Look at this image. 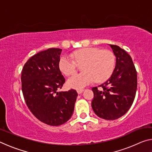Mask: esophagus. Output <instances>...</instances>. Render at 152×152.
Instances as JSON below:
<instances>
[{"instance_id": "obj_1", "label": "esophagus", "mask_w": 152, "mask_h": 152, "mask_svg": "<svg viewBox=\"0 0 152 152\" xmlns=\"http://www.w3.org/2000/svg\"><path fill=\"white\" fill-rule=\"evenodd\" d=\"M83 91H84V90L83 89H78V90H77V92H78V94H82V92H83Z\"/></svg>"}]
</instances>
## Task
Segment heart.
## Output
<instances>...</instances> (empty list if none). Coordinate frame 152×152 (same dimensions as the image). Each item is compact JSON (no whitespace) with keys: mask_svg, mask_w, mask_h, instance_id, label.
I'll return each mask as SVG.
<instances>
[{"mask_svg":"<svg viewBox=\"0 0 152 152\" xmlns=\"http://www.w3.org/2000/svg\"><path fill=\"white\" fill-rule=\"evenodd\" d=\"M73 56L78 64L84 63L82 66L84 72L68 79L67 84L70 88L81 89L94 80L98 82H104L114 72L116 59L114 53L109 50L85 48L76 51ZM59 68L66 76L72 75L76 71V62L70 56H64L59 61Z\"/></svg>","mask_w":152,"mask_h":152,"instance_id":"obj_1","label":"heart"}]
</instances>
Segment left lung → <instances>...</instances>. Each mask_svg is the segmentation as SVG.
<instances>
[{"instance_id":"8db88e82","label":"left lung","mask_w":152,"mask_h":152,"mask_svg":"<svg viewBox=\"0 0 152 152\" xmlns=\"http://www.w3.org/2000/svg\"><path fill=\"white\" fill-rule=\"evenodd\" d=\"M116 57L115 68L109 80L94 87L92 108L98 117L115 120L127 113L134 101L137 86V75L132 58L120 47L109 45Z\"/></svg>"}]
</instances>
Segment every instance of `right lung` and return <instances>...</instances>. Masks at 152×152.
<instances>
[{"label":"right lung","mask_w":152,"mask_h":152,"mask_svg":"<svg viewBox=\"0 0 152 152\" xmlns=\"http://www.w3.org/2000/svg\"><path fill=\"white\" fill-rule=\"evenodd\" d=\"M61 49L49 48L29 58L21 73L22 91L28 108L40 121L51 126L65 123L73 114L75 90L58 92L65 78L59 68Z\"/></svg>","instance_id":"add662e5"}]
</instances>
